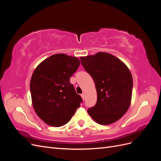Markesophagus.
<instances>
[{"label":"esophagus","instance_id":"obj_1","mask_svg":"<svg viewBox=\"0 0 161 161\" xmlns=\"http://www.w3.org/2000/svg\"><path fill=\"white\" fill-rule=\"evenodd\" d=\"M81 97H82V100H85V93H82V94H81Z\"/></svg>","mask_w":161,"mask_h":161}]
</instances>
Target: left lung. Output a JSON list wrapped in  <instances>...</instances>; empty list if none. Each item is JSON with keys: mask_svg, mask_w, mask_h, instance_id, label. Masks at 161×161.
Returning a JSON list of instances; mask_svg holds the SVG:
<instances>
[{"mask_svg": "<svg viewBox=\"0 0 161 161\" xmlns=\"http://www.w3.org/2000/svg\"><path fill=\"white\" fill-rule=\"evenodd\" d=\"M80 59L94 80L97 95L96 104L87 112L99 124L115 122L126 113L131 103L133 79L130 70L119 58L106 52Z\"/></svg>", "mask_w": 161, "mask_h": 161, "instance_id": "obj_1", "label": "left lung"}]
</instances>
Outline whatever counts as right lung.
Listing matches in <instances>:
<instances>
[{
    "instance_id": "1",
    "label": "right lung",
    "mask_w": 161,
    "mask_h": 161,
    "mask_svg": "<svg viewBox=\"0 0 161 161\" xmlns=\"http://www.w3.org/2000/svg\"><path fill=\"white\" fill-rule=\"evenodd\" d=\"M80 64L78 58L53 54L34 70L30 91L34 110L42 120L53 127L67 124L82 102L70 79Z\"/></svg>"
}]
</instances>
